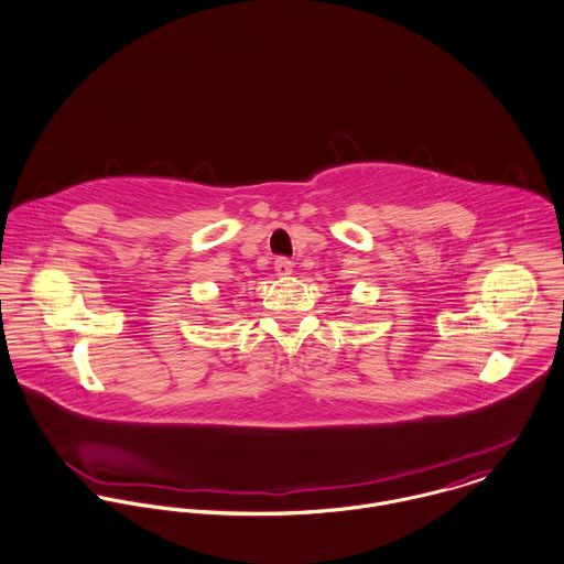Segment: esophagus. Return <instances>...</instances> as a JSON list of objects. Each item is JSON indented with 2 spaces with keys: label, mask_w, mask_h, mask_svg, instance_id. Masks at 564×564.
I'll return each mask as SVG.
<instances>
[{
  "label": "esophagus",
  "mask_w": 564,
  "mask_h": 564,
  "mask_svg": "<svg viewBox=\"0 0 564 564\" xmlns=\"http://www.w3.org/2000/svg\"><path fill=\"white\" fill-rule=\"evenodd\" d=\"M273 269H275L278 275H291L293 273V262L289 258H278Z\"/></svg>",
  "instance_id": "obj_1"
}]
</instances>
